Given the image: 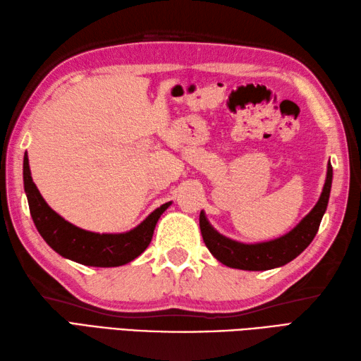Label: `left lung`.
<instances>
[{
	"instance_id": "1",
	"label": "left lung",
	"mask_w": 361,
	"mask_h": 361,
	"mask_svg": "<svg viewBox=\"0 0 361 361\" xmlns=\"http://www.w3.org/2000/svg\"><path fill=\"white\" fill-rule=\"evenodd\" d=\"M332 175V164L329 161L326 183L315 208L299 221L290 233L270 242L240 243L228 239V237L221 235L211 226L208 219L204 217V212L202 211L200 231L204 245L211 251V255L220 260L221 264L231 268H239V270L264 271L288 264L290 260L298 257L309 247L313 237L318 233L321 219H323L329 203V195H331Z\"/></svg>"
}]
</instances>
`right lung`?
<instances>
[{"label":"right lung","instance_id":"1","mask_svg":"<svg viewBox=\"0 0 361 361\" xmlns=\"http://www.w3.org/2000/svg\"><path fill=\"white\" fill-rule=\"evenodd\" d=\"M23 181L37 231L60 256L88 267H119L132 262L152 242L157 221L172 202L161 204L136 228L121 234H99L74 226L52 211L30 176L29 159H23Z\"/></svg>","mask_w":361,"mask_h":361}]
</instances>
